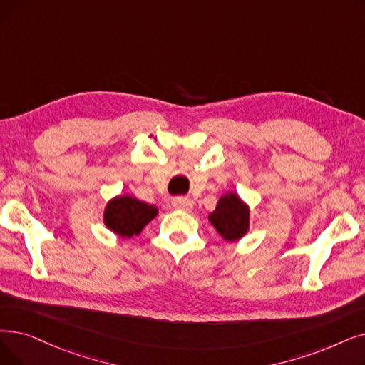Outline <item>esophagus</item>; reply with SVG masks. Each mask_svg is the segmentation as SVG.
Instances as JSON below:
<instances>
[{"label": "esophagus", "mask_w": 365, "mask_h": 365, "mask_svg": "<svg viewBox=\"0 0 365 365\" xmlns=\"http://www.w3.org/2000/svg\"><path fill=\"white\" fill-rule=\"evenodd\" d=\"M171 205H173L174 209H178V210L189 212V210L192 209V201L189 200V198H185V197H176V198H173Z\"/></svg>", "instance_id": "34e87169"}]
</instances>
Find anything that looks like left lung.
Instances as JSON below:
<instances>
[{"label": "left lung", "instance_id": "8db88e82", "mask_svg": "<svg viewBox=\"0 0 365 365\" xmlns=\"http://www.w3.org/2000/svg\"><path fill=\"white\" fill-rule=\"evenodd\" d=\"M250 210L247 204L240 200V197L230 192L222 195L217 201L216 209L209 215L210 224L227 242H235L249 230Z\"/></svg>", "mask_w": 365, "mask_h": 365}]
</instances>
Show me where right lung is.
<instances>
[{
    "mask_svg": "<svg viewBox=\"0 0 365 365\" xmlns=\"http://www.w3.org/2000/svg\"><path fill=\"white\" fill-rule=\"evenodd\" d=\"M156 215L158 209L155 205L140 201L131 195H120L107 202L104 209V224L122 239L125 237L130 239L143 231Z\"/></svg>",
    "mask_w": 365,
    "mask_h": 365,
    "instance_id": "right-lung-1",
    "label": "right lung"
}]
</instances>
